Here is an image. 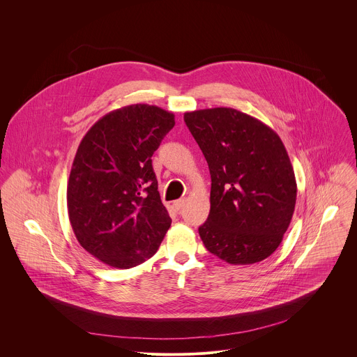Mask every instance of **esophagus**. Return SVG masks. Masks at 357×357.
Wrapping results in <instances>:
<instances>
[{
    "instance_id": "obj_1",
    "label": "esophagus",
    "mask_w": 357,
    "mask_h": 357,
    "mask_svg": "<svg viewBox=\"0 0 357 357\" xmlns=\"http://www.w3.org/2000/svg\"><path fill=\"white\" fill-rule=\"evenodd\" d=\"M184 204H185V199H178V201H176V202L173 204V206H174L176 210H180V208L184 207Z\"/></svg>"
}]
</instances>
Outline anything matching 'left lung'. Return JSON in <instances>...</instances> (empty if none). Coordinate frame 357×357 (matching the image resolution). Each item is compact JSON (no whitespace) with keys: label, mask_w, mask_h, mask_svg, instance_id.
Listing matches in <instances>:
<instances>
[{"label":"left lung","mask_w":357,"mask_h":357,"mask_svg":"<svg viewBox=\"0 0 357 357\" xmlns=\"http://www.w3.org/2000/svg\"><path fill=\"white\" fill-rule=\"evenodd\" d=\"M211 177L204 248L234 265L259 262L283 241L297 199L294 170L280 137L234 108L184 114Z\"/></svg>","instance_id":"left-lung-1"}]
</instances>
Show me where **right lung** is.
<instances>
[{"instance_id":"add662e5","label":"right lung","mask_w":357,"mask_h":357,"mask_svg":"<svg viewBox=\"0 0 357 357\" xmlns=\"http://www.w3.org/2000/svg\"><path fill=\"white\" fill-rule=\"evenodd\" d=\"M173 126L172 112L132 104L100 118L77 150L67 185L70 222L79 245L109 266L128 269L151 258L172 224L151 156Z\"/></svg>"}]
</instances>
